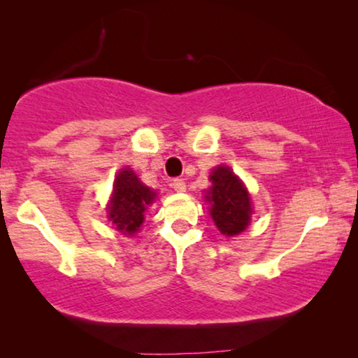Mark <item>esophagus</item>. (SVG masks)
<instances>
[{"mask_svg": "<svg viewBox=\"0 0 358 358\" xmlns=\"http://www.w3.org/2000/svg\"><path fill=\"white\" fill-rule=\"evenodd\" d=\"M171 185H173V189L176 190V192H185V187H187L182 179H174L173 182H171Z\"/></svg>", "mask_w": 358, "mask_h": 358, "instance_id": "obj_1", "label": "esophagus"}]
</instances>
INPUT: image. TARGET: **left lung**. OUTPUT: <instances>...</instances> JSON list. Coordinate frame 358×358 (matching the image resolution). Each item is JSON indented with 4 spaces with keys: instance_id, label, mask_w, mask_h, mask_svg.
<instances>
[{
    "instance_id": "8db88e82",
    "label": "left lung",
    "mask_w": 358,
    "mask_h": 358,
    "mask_svg": "<svg viewBox=\"0 0 358 358\" xmlns=\"http://www.w3.org/2000/svg\"><path fill=\"white\" fill-rule=\"evenodd\" d=\"M212 189L207 200L212 203L210 215L220 231L234 236L244 231L251 220V199L241 180L228 166H218L210 176Z\"/></svg>"
}]
</instances>
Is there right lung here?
<instances>
[{"label":"right lung","instance_id":"add662e5","mask_svg":"<svg viewBox=\"0 0 358 358\" xmlns=\"http://www.w3.org/2000/svg\"><path fill=\"white\" fill-rule=\"evenodd\" d=\"M155 197V190L141 184L134 171L129 168L122 169L114 182V194L107 210L109 218L119 231L134 234L140 229L146 207L153 202Z\"/></svg>","mask_w":358,"mask_h":358}]
</instances>
